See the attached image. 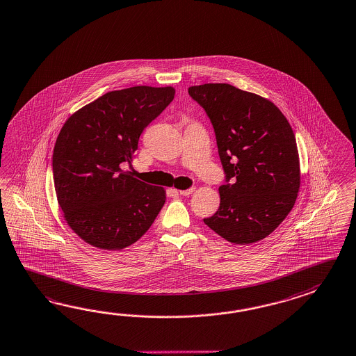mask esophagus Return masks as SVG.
I'll list each match as a JSON object with an SVG mask.
<instances>
[{
	"instance_id": "34e87169",
	"label": "esophagus",
	"mask_w": 356,
	"mask_h": 356,
	"mask_svg": "<svg viewBox=\"0 0 356 356\" xmlns=\"http://www.w3.org/2000/svg\"><path fill=\"white\" fill-rule=\"evenodd\" d=\"M194 191H195V188L191 186L190 189L179 190V194H180V195H190V194H193Z\"/></svg>"
}]
</instances>
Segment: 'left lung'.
I'll return each instance as SVG.
<instances>
[{
    "mask_svg": "<svg viewBox=\"0 0 356 356\" xmlns=\"http://www.w3.org/2000/svg\"><path fill=\"white\" fill-rule=\"evenodd\" d=\"M189 95L213 125L227 181L204 223L232 244L261 241L290 213L300 188L293 129L275 103L229 84L194 86Z\"/></svg>",
    "mask_w": 356,
    "mask_h": 356,
    "instance_id": "1",
    "label": "left lung"
}]
</instances>
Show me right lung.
I'll return each instance as SVG.
<instances>
[{
    "label": "right lung",
    "instance_id": "1",
    "mask_svg": "<svg viewBox=\"0 0 356 356\" xmlns=\"http://www.w3.org/2000/svg\"><path fill=\"white\" fill-rule=\"evenodd\" d=\"M172 87L112 90L72 113L56 139L52 172L70 229L89 245L121 250L149 229L166 202L163 188L121 168L143 130L172 102Z\"/></svg>",
    "mask_w": 356,
    "mask_h": 356
}]
</instances>
